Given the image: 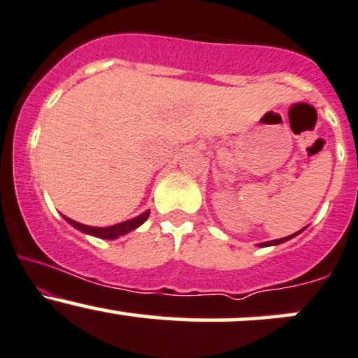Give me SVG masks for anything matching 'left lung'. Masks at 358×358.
I'll return each instance as SVG.
<instances>
[{
  "instance_id": "obj_1",
  "label": "left lung",
  "mask_w": 358,
  "mask_h": 358,
  "mask_svg": "<svg viewBox=\"0 0 358 358\" xmlns=\"http://www.w3.org/2000/svg\"><path fill=\"white\" fill-rule=\"evenodd\" d=\"M300 231H302V229H300ZM300 231H296V233H293V235H289V236H285V238H278V240H271V242H264V243H259V247H269V245H280V243H283V242H287V240H289V238H293V236H296L299 235Z\"/></svg>"
}]
</instances>
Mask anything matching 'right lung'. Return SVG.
Wrapping results in <instances>:
<instances>
[{
    "label": "right lung",
    "instance_id": "obj_1",
    "mask_svg": "<svg viewBox=\"0 0 358 358\" xmlns=\"http://www.w3.org/2000/svg\"><path fill=\"white\" fill-rule=\"evenodd\" d=\"M149 217V210H145V213H142L141 216L134 217V220H129V221H123V223H118V224H113V227H108V228H96V227H87V224H82V223H77V221L70 220V217H65L66 221L71 224V227H75L77 229H80V231L87 233V235H94L97 236V238H106V240H115L118 238V236L125 235V233L131 231V229L138 228L142 223H144L145 220Z\"/></svg>",
    "mask_w": 358,
    "mask_h": 358
}]
</instances>
